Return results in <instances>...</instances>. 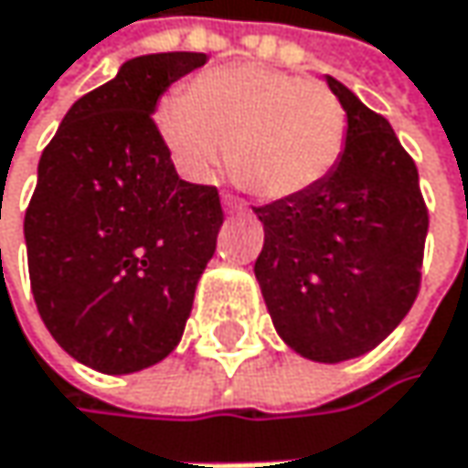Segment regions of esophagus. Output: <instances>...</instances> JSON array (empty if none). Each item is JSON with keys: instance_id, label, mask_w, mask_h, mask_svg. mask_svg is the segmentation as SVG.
I'll use <instances>...</instances> for the list:
<instances>
[{"instance_id": "1", "label": "esophagus", "mask_w": 468, "mask_h": 468, "mask_svg": "<svg viewBox=\"0 0 468 468\" xmlns=\"http://www.w3.org/2000/svg\"><path fill=\"white\" fill-rule=\"evenodd\" d=\"M223 209L234 215V212H242V209H245V202L237 199L234 194H223Z\"/></svg>"}]
</instances>
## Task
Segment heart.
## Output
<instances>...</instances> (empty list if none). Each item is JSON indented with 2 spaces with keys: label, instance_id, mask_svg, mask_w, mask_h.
I'll list each match as a JSON object with an SVG mask.
<instances>
[{
  "label": "heart",
  "instance_id": "obj_1",
  "mask_svg": "<svg viewBox=\"0 0 468 468\" xmlns=\"http://www.w3.org/2000/svg\"><path fill=\"white\" fill-rule=\"evenodd\" d=\"M158 132L194 180H209L229 147V169L242 188L288 199L336 166L347 118L321 83L239 64L199 75L183 99H164Z\"/></svg>",
  "mask_w": 468,
  "mask_h": 468
}]
</instances>
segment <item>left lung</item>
Wrapping results in <instances>:
<instances>
[{
	"label": "left lung",
	"mask_w": 468,
	"mask_h": 468,
	"mask_svg": "<svg viewBox=\"0 0 468 468\" xmlns=\"http://www.w3.org/2000/svg\"><path fill=\"white\" fill-rule=\"evenodd\" d=\"M325 80L347 112L345 150L315 188L253 207L263 223L256 280L285 345L339 364L378 347L410 313L429 209L390 123Z\"/></svg>",
	"instance_id": "1"
}]
</instances>
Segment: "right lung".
I'll list each match as a JSON object with an SVG mask.
<instances>
[{"label": "right lung", "mask_w": 468, "mask_h": 468, "mask_svg": "<svg viewBox=\"0 0 468 468\" xmlns=\"http://www.w3.org/2000/svg\"><path fill=\"white\" fill-rule=\"evenodd\" d=\"M205 53L126 61L80 96L42 150L24 218L31 293L53 339L104 375L166 358L215 253V186L180 180L153 112Z\"/></svg>", "instance_id": "obj_1"}]
</instances>
